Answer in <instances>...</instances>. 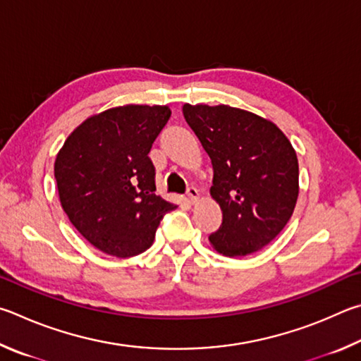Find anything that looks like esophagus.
<instances>
[{"label": "esophagus", "instance_id": "1", "mask_svg": "<svg viewBox=\"0 0 361 361\" xmlns=\"http://www.w3.org/2000/svg\"><path fill=\"white\" fill-rule=\"evenodd\" d=\"M187 197H188V200H190V203H195V201L200 198L198 188L197 187H188L187 188Z\"/></svg>", "mask_w": 361, "mask_h": 361}]
</instances>
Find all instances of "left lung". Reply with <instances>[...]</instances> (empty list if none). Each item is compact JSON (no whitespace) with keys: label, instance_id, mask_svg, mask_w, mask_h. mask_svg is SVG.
I'll use <instances>...</instances> for the list:
<instances>
[{"label":"left lung","instance_id":"1","mask_svg":"<svg viewBox=\"0 0 361 361\" xmlns=\"http://www.w3.org/2000/svg\"><path fill=\"white\" fill-rule=\"evenodd\" d=\"M185 122L214 168L222 225L209 235L220 254L244 257L283 230L298 198V158L286 135L255 114L225 104H184Z\"/></svg>","mask_w":361,"mask_h":361}]
</instances>
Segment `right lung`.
Instances as JSON below:
<instances>
[{
  "label": "right lung",
  "instance_id": "add662e5",
  "mask_svg": "<svg viewBox=\"0 0 361 361\" xmlns=\"http://www.w3.org/2000/svg\"><path fill=\"white\" fill-rule=\"evenodd\" d=\"M171 117L168 106L130 104L87 118L56 155L63 211L82 236L107 255L128 258L154 243L176 204L155 193L149 152Z\"/></svg>",
  "mask_w": 361,
  "mask_h": 361
}]
</instances>
